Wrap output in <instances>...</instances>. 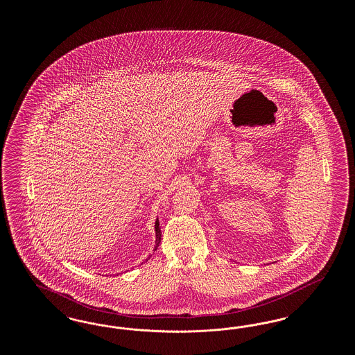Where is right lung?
<instances>
[{
    "mask_svg": "<svg viewBox=\"0 0 355 355\" xmlns=\"http://www.w3.org/2000/svg\"><path fill=\"white\" fill-rule=\"evenodd\" d=\"M154 230H155V245H154V249H153V253L157 250V248H158V245H159V242H161V227H159V220L158 218L155 220V225H154ZM152 255H149L146 259H145V262L150 258Z\"/></svg>",
    "mask_w": 355,
    "mask_h": 355,
    "instance_id": "obj_1",
    "label": "right lung"
}]
</instances>
